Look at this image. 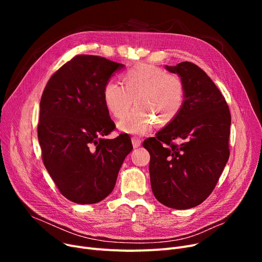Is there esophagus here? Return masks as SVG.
<instances>
[{
    "label": "esophagus",
    "mask_w": 262,
    "mask_h": 262,
    "mask_svg": "<svg viewBox=\"0 0 262 262\" xmlns=\"http://www.w3.org/2000/svg\"><path fill=\"white\" fill-rule=\"evenodd\" d=\"M132 142H133V146L136 147H139L141 145V139L138 138V137H132Z\"/></svg>",
    "instance_id": "1"
}]
</instances>
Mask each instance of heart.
Returning <instances> with one entry per match:
<instances>
[{"label":"heart","mask_w":262,"mask_h":262,"mask_svg":"<svg viewBox=\"0 0 262 262\" xmlns=\"http://www.w3.org/2000/svg\"><path fill=\"white\" fill-rule=\"evenodd\" d=\"M122 79L123 85L115 80L106 82L103 99L109 113L118 119L125 117L135 99L137 107L119 123L123 132L143 135L155 123L168 125L182 112L187 89L181 75L143 63L124 72Z\"/></svg>","instance_id":"b5f03b06"}]
</instances>
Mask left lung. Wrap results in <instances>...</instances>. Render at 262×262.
<instances>
[{"label": "left lung", "instance_id": "8db88e82", "mask_svg": "<svg viewBox=\"0 0 262 262\" xmlns=\"http://www.w3.org/2000/svg\"><path fill=\"white\" fill-rule=\"evenodd\" d=\"M167 70L186 84V101L174 121L143 141L150 155L152 191L162 205L189 209L213 191L229 158L230 112L223 94L196 64Z\"/></svg>", "mask_w": 262, "mask_h": 262}]
</instances>
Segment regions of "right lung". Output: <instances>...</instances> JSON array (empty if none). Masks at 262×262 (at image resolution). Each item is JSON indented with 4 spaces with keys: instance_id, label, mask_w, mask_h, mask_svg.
Instances as JSON below:
<instances>
[{
    "instance_id": "obj_1",
    "label": "right lung",
    "mask_w": 262,
    "mask_h": 262,
    "mask_svg": "<svg viewBox=\"0 0 262 262\" xmlns=\"http://www.w3.org/2000/svg\"><path fill=\"white\" fill-rule=\"evenodd\" d=\"M123 67L101 56L76 55L51 76L41 96L42 161L60 193L73 203L95 204L112 193L133 149L125 135L105 139L116 125L103 89Z\"/></svg>"
}]
</instances>
